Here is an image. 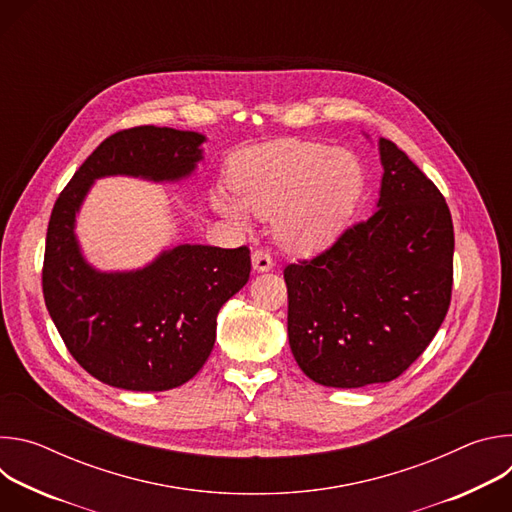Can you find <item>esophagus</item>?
<instances>
[{
    "instance_id": "34e87169",
    "label": "esophagus",
    "mask_w": 512,
    "mask_h": 512,
    "mask_svg": "<svg viewBox=\"0 0 512 512\" xmlns=\"http://www.w3.org/2000/svg\"><path fill=\"white\" fill-rule=\"evenodd\" d=\"M251 261H253V269H255L257 273L269 271V269L273 267V259H271V255H269L267 251H263V249H257V251L253 253Z\"/></svg>"
}]
</instances>
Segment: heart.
I'll return each instance as SVG.
<instances>
[{"mask_svg": "<svg viewBox=\"0 0 512 512\" xmlns=\"http://www.w3.org/2000/svg\"><path fill=\"white\" fill-rule=\"evenodd\" d=\"M367 174L360 160L334 145L279 139L239 152L229 164V186L210 196L212 208L239 225L249 212L275 216L279 241L300 253L332 245L360 202Z\"/></svg>", "mask_w": 512, "mask_h": 512, "instance_id": "obj_1", "label": "heart"}]
</instances>
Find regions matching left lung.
<instances>
[{"label": "left lung", "mask_w": 512, "mask_h": 512, "mask_svg": "<svg viewBox=\"0 0 512 512\" xmlns=\"http://www.w3.org/2000/svg\"><path fill=\"white\" fill-rule=\"evenodd\" d=\"M379 156L383 178L369 221L312 261L283 269L289 348L306 377L324 387L397 379L450 308V208L393 141L379 139Z\"/></svg>", "instance_id": "obj_1"}]
</instances>
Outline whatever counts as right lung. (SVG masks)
I'll use <instances>...</instances> for the list:
<instances>
[{
    "label": "right lung",
    "instance_id": "obj_1",
    "mask_svg": "<svg viewBox=\"0 0 512 512\" xmlns=\"http://www.w3.org/2000/svg\"><path fill=\"white\" fill-rule=\"evenodd\" d=\"M206 135L141 125L107 137L58 196L46 233L42 289L68 352L105 385L168 391L190 381L216 340V316L249 281L247 247L176 245L137 269L101 271L77 237L93 184L109 176L176 184L204 160Z\"/></svg>",
    "mask_w": 512,
    "mask_h": 512
}]
</instances>
